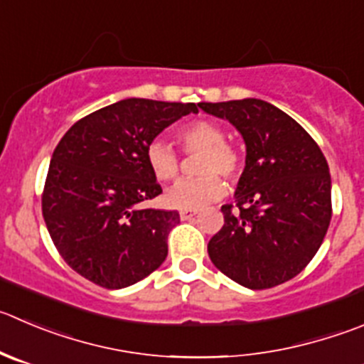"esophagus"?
I'll use <instances>...</instances> for the list:
<instances>
[{"instance_id":"esophagus-1","label":"esophagus","mask_w":364,"mask_h":364,"mask_svg":"<svg viewBox=\"0 0 364 364\" xmlns=\"http://www.w3.org/2000/svg\"><path fill=\"white\" fill-rule=\"evenodd\" d=\"M198 210L196 209H182L180 210V220H191L193 216H196Z\"/></svg>"}]
</instances>
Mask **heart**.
I'll return each instance as SVG.
<instances>
[{"label": "heart", "mask_w": 364, "mask_h": 364, "mask_svg": "<svg viewBox=\"0 0 364 364\" xmlns=\"http://www.w3.org/2000/svg\"><path fill=\"white\" fill-rule=\"evenodd\" d=\"M176 141L186 154H202L198 159L200 178L182 180L166 193V203L176 209H202L225 195L223 178L234 182L241 173V155L227 143L223 128L210 119H193L176 130ZM146 164L159 182H171L180 173V159L164 141L155 139L146 146Z\"/></svg>", "instance_id": "1"}]
</instances>
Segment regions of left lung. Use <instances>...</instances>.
<instances>
[{"label": "left lung", "mask_w": 364, "mask_h": 364, "mask_svg": "<svg viewBox=\"0 0 364 364\" xmlns=\"http://www.w3.org/2000/svg\"><path fill=\"white\" fill-rule=\"evenodd\" d=\"M230 121L247 144L236 210L207 252L221 273L250 289H268L299 275L327 234L332 216L331 173L320 146L293 117L262 100L200 103Z\"/></svg>", "instance_id": "8db88e82"}]
</instances>
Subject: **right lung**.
<instances>
[{
    "instance_id": "obj_1",
    "label": "right lung",
    "mask_w": 364,
    "mask_h": 364,
    "mask_svg": "<svg viewBox=\"0 0 364 364\" xmlns=\"http://www.w3.org/2000/svg\"><path fill=\"white\" fill-rule=\"evenodd\" d=\"M198 107L121 100L64 134L44 182L43 216L58 254L76 273L121 289L164 262L168 234L180 216L141 207L162 193L146 164V146Z\"/></svg>"
}]
</instances>
